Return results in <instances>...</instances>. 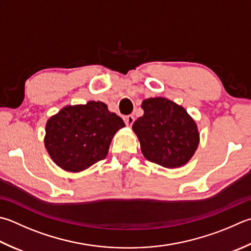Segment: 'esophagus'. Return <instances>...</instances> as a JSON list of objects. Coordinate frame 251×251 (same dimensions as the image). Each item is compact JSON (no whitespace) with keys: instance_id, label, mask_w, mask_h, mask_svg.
<instances>
[{"instance_id":"34e87169","label":"esophagus","mask_w":251,"mask_h":251,"mask_svg":"<svg viewBox=\"0 0 251 251\" xmlns=\"http://www.w3.org/2000/svg\"><path fill=\"white\" fill-rule=\"evenodd\" d=\"M134 122H135L134 115H128V116L125 117V123H126L127 126L130 127L132 124H134Z\"/></svg>"}]
</instances>
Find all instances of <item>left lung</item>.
I'll return each instance as SVG.
<instances>
[{"label": "left lung", "instance_id": "8db88e82", "mask_svg": "<svg viewBox=\"0 0 251 251\" xmlns=\"http://www.w3.org/2000/svg\"><path fill=\"white\" fill-rule=\"evenodd\" d=\"M141 109L144 115L135 121L132 130L145 158L166 169L187 164L200 141L193 117L183 106L163 97L144 100Z\"/></svg>", "mask_w": 251, "mask_h": 251}]
</instances>
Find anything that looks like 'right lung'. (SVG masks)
I'll list each match as a JSON object with an SVG mask.
<instances>
[{
    "instance_id": "add662e5",
    "label": "right lung",
    "mask_w": 251,
    "mask_h": 251,
    "mask_svg": "<svg viewBox=\"0 0 251 251\" xmlns=\"http://www.w3.org/2000/svg\"><path fill=\"white\" fill-rule=\"evenodd\" d=\"M123 127L121 117L101 101L66 105L48 120L44 147L57 166L78 173L105 159L113 137Z\"/></svg>"
}]
</instances>
